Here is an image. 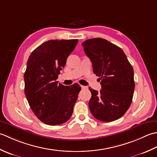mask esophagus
<instances>
[{
  "label": "esophagus",
  "mask_w": 157,
  "mask_h": 157,
  "mask_svg": "<svg viewBox=\"0 0 157 157\" xmlns=\"http://www.w3.org/2000/svg\"><path fill=\"white\" fill-rule=\"evenodd\" d=\"M81 88H82V89H88L87 87H86V86H82V85H81Z\"/></svg>",
  "instance_id": "obj_1"
}]
</instances>
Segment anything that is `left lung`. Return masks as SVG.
Returning <instances> with one entry per match:
<instances>
[{
	"instance_id": "8db88e82",
	"label": "left lung",
	"mask_w": 157,
	"mask_h": 157,
	"mask_svg": "<svg viewBox=\"0 0 157 157\" xmlns=\"http://www.w3.org/2000/svg\"><path fill=\"white\" fill-rule=\"evenodd\" d=\"M81 44L92 62L94 73L101 81L100 92L89 87L91 114L103 122L120 119L132 101L135 89L132 66L120 47L104 38L88 39Z\"/></svg>"
}]
</instances>
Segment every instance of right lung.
Instances as JSON below:
<instances>
[{
  "label": "right lung",
  "instance_id": "1",
  "mask_svg": "<svg viewBox=\"0 0 157 157\" xmlns=\"http://www.w3.org/2000/svg\"><path fill=\"white\" fill-rule=\"evenodd\" d=\"M78 41H46L28 59L24 76L25 96L38 119L49 125H58L70 119L81 89L77 83L68 87L56 81Z\"/></svg>",
  "mask_w": 157,
  "mask_h": 157
}]
</instances>
